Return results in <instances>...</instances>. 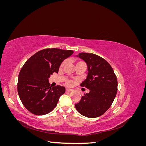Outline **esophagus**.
Masks as SVG:
<instances>
[{
    "label": "esophagus",
    "instance_id": "obj_1",
    "mask_svg": "<svg viewBox=\"0 0 146 146\" xmlns=\"http://www.w3.org/2000/svg\"><path fill=\"white\" fill-rule=\"evenodd\" d=\"M66 91H68V92H70V91H72V90L70 89V88H66Z\"/></svg>",
    "mask_w": 146,
    "mask_h": 146
}]
</instances>
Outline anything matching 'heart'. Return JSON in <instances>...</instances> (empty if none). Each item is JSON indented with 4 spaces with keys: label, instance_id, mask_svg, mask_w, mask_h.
<instances>
[{
    "label": "heart",
    "instance_id": "obj_1",
    "mask_svg": "<svg viewBox=\"0 0 146 146\" xmlns=\"http://www.w3.org/2000/svg\"><path fill=\"white\" fill-rule=\"evenodd\" d=\"M79 62H82V61H78V62H77V63H79ZM64 63H65V61H63V62L61 63V65H60V67H61V68L63 67V66L64 65ZM72 83H73L72 81L70 80H68L67 82H66V84H67V85H69V86L72 85Z\"/></svg>",
    "mask_w": 146,
    "mask_h": 146
}]
</instances>
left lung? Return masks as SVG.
<instances>
[{"label":"left lung","mask_w":146,"mask_h":146,"mask_svg":"<svg viewBox=\"0 0 146 146\" xmlns=\"http://www.w3.org/2000/svg\"><path fill=\"white\" fill-rule=\"evenodd\" d=\"M77 56L88 66V76L80 86L90 90L75 105L83 116L94 118L104 114L111 107L117 91V80L111 66L102 57L94 54L80 53Z\"/></svg>","instance_id":"obj_1"}]
</instances>
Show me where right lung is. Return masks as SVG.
<instances>
[{
	"label": "right lung",
	"instance_id": "1",
	"mask_svg": "<svg viewBox=\"0 0 146 146\" xmlns=\"http://www.w3.org/2000/svg\"><path fill=\"white\" fill-rule=\"evenodd\" d=\"M71 50L46 48L36 52L26 61L19 74L17 92L25 108L35 115L52 111L65 88L50 86L48 78L58 72L63 61L71 55Z\"/></svg>",
	"mask_w": 146,
	"mask_h": 146
}]
</instances>
